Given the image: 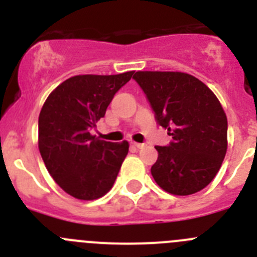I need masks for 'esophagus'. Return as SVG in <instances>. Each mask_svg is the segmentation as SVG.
<instances>
[{
    "mask_svg": "<svg viewBox=\"0 0 257 257\" xmlns=\"http://www.w3.org/2000/svg\"><path fill=\"white\" fill-rule=\"evenodd\" d=\"M133 145H134V147H135V148H138V149H143L145 147V144H142V143H135V142L133 143Z\"/></svg>",
    "mask_w": 257,
    "mask_h": 257,
    "instance_id": "obj_1",
    "label": "esophagus"
}]
</instances>
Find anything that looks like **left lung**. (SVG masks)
Listing matches in <instances>:
<instances>
[{"label":"left lung","mask_w":257,"mask_h":257,"mask_svg":"<svg viewBox=\"0 0 257 257\" xmlns=\"http://www.w3.org/2000/svg\"><path fill=\"white\" fill-rule=\"evenodd\" d=\"M156 113L157 122L172 136L158 147L152 166L156 183L175 196H189L206 188L219 172L228 149V121L216 95L192 74L183 72H136Z\"/></svg>","instance_id":"8db88e82"}]
</instances>
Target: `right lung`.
Instances as JSON below:
<instances>
[{
	"label": "right lung",
	"mask_w": 257,
	"mask_h": 257,
	"mask_svg": "<svg viewBox=\"0 0 257 257\" xmlns=\"http://www.w3.org/2000/svg\"><path fill=\"white\" fill-rule=\"evenodd\" d=\"M121 74H79L47 96L38 117V149L47 171L69 196L94 201L110 190L128 153V142L110 143L90 134L115 92L131 79Z\"/></svg>",
	"instance_id": "obj_1"
}]
</instances>
